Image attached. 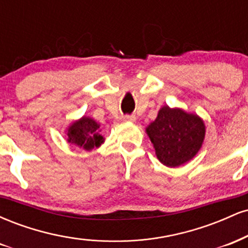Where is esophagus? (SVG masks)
I'll return each instance as SVG.
<instances>
[{
  "mask_svg": "<svg viewBox=\"0 0 248 248\" xmlns=\"http://www.w3.org/2000/svg\"><path fill=\"white\" fill-rule=\"evenodd\" d=\"M124 121H128V122H135L136 121V116L132 114V115H124L122 116Z\"/></svg>",
  "mask_w": 248,
  "mask_h": 248,
  "instance_id": "esophagus-1",
  "label": "esophagus"
}]
</instances>
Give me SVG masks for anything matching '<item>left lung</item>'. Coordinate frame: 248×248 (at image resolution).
<instances>
[{"label":"left lung","mask_w":248,"mask_h":248,"mask_svg":"<svg viewBox=\"0 0 248 248\" xmlns=\"http://www.w3.org/2000/svg\"><path fill=\"white\" fill-rule=\"evenodd\" d=\"M205 132L201 116L168 105L146 128L158 161L169 168L191 161L203 146Z\"/></svg>","instance_id":"left-lung-1"}]
</instances>
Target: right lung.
<instances>
[{
  "instance_id": "add662e5",
  "label": "right lung",
  "mask_w": 248,
  "mask_h": 248,
  "mask_svg": "<svg viewBox=\"0 0 248 248\" xmlns=\"http://www.w3.org/2000/svg\"><path fill=\"white\" fill-rule=\"evenodd\" d=\"M66 136L69 143L87 152L99 148L105 142L100 124H98L94 119L85 115L70 124L66 129Z\"/></svg>"
}]
</instances>
